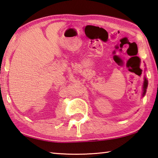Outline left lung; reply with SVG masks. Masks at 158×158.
<instances>
[{"instance_id":"1","label":"left lung","mask_w":158,"mask_h":158,"mask_svg":"<svg viewBox=\"0 0 158 158\" xmlns=\"http://www.w3.org/2000/svg\"><path fill=\"white\" fill-rule=\"evenodd\" d=\"M144 66L146 67V64L144 65ZM145 70L144 72H146V68H145ZM148 80H147L146 76H144V78H143V89H142V97H144V95H146V89H147V87H148Z\"/></svg>"}]
</instances>
